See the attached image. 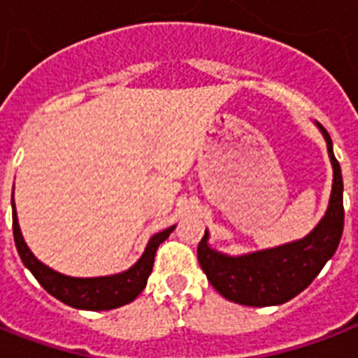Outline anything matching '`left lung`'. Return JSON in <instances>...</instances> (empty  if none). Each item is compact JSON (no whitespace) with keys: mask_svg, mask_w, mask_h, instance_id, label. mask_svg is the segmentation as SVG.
Here are the masks:
<instances>
[{"mask_svg":"<svg viewBox=\"0 0 358 358\" xmlns=\"http://www.w3.org/2000/svg\"><path fill=\"white\" fill-rule=\"evenodd\" d=\"M327 141L333 164V191L327 213L305 239L261 250L248 255L229 257L208 246V231L199 243V263L215 290L226 300L250 307H268L292 300L307 289L324 264L333 257L344 231V184L333 141L327 130L318 124Z\"/></svg>","mask_w":358,"mask_h":358,"instance_id":"left-lung-1","label":"left lung"}]
</instances>
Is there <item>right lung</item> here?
Listing matches in <instances>:
<instances>
[{
    "mask_svg": "<svg viewBox=\"0 0 358 358\" xmlns=\"http://www.w3.org/2000/svg\"><path fill=\"white\" fill-rule=\"evenodd\" d=\"M173 229L174 226H171V228L154 235L145 248L141 259L123 274L104 275V278H69V275L55 272L53 268L40 263L33 255V252L27 248L22 237V231H20L18 217H16V208H14L13 200L14 243H16V250H18L23 264L31 270V274L36 278L38 283L42 285L49 294L64 301L69 307H75V309L108 310L136 300L139 292L145 289L150 272H152L156 250L169 237Z\"/></svg>",
    "mask_w": 358,
    "mask_h": 358,
    "instance_id": "1",
    "label": "right lung"
}]
</instances>
